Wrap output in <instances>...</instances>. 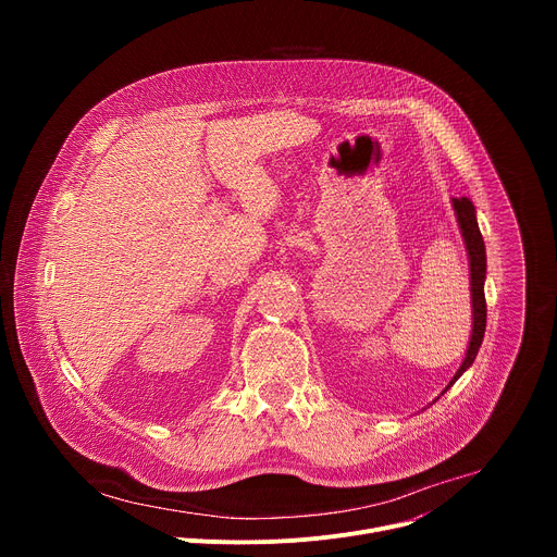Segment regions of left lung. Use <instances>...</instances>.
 Returning <instances> with one entry per match:
<instances>
[{
	"label": "left lung",
	"mask_w": 557,
	"mask_h": 557,
	"mask_svg": "<svg viewBox=\"0 0 557 557\" xmlns=\"http://www.w3.org/2000/svg\"><path fill=\"white\" fill-rule=\"evenodd\" d=\"M454 211H456V220L462 233V240L467 247V256H469V275H471V308H473V329H471V339L467 346V355L458 368V372L454 374V379L449 381V385H454V381L473 363L475 355H479V348L483 344L485 337V326H487V301H485V275H487V253H485V243L483 235L479 228V222H475V209L471 205L469 198H451ZM447 385V387H449ZM445 387V389H447Z\"/></svg>",
	"instance_id": "8db88e82"
}]
</instances>
